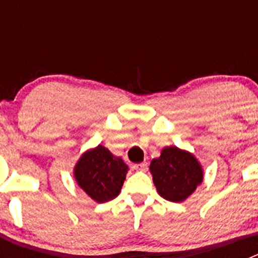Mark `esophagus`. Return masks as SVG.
Masks as SVG:
<instances>
[{
  "label": "esophagus",
  "mask_w": 258,
  "mask_h": 258,
  "mask_svg": "<svg viewBox=\"0 0 258 258\" xmlns=\"http://www.w3.org/2000/svg\"><path fill=\"white\" fill-rule=\"evenodd\" d=\"M133 169L138 170V172H146L147 170V163H141V164H134Z\"/></svg>",
  "instance_id": "obj_1"
}]
</instances>
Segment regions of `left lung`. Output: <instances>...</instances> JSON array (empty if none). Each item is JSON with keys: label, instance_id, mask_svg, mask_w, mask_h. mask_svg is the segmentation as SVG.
I'll return each mask as SVG.
<instances>
[{"label": "left lung", "instance_id": "left-lung-1", "mask_svg": "<svg viewBox=\"0 0 258 258\" xmlns=\"http://www.w3.org/2000/svg\"><path fill=\"white\" fill-rule=\"evenodd\" d=\"M150 172L159 195L173 203L184 202L204 178L202 164L194 154L175 146L161 150L150 164Z\"/></svg>", "mask_w": 258, "mask_h": 258}]
</instances>
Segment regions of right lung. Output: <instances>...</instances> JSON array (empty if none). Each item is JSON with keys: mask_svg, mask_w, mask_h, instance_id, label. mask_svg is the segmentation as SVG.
<instances>
[{"mask_svg": "<svg viewBox=\"0 0 258 258\" xmlns=\"http://www.w3.org/2000/svg\"><path fill=\"white\" fill-rule=\"evenodd\" d=\"M127 170L121 157L98 145L80 156L74 168V177L80 188L94 202L106 203L120 194Z\"/></svg>", "mask_w": 258, "mask_h": 258, "instance_id": "obj_1", "label": "right lung"}]
</instances>
